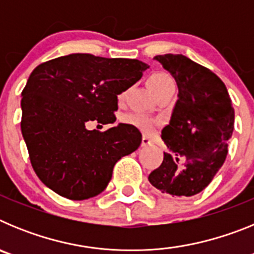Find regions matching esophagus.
<instances>
[{
    "mask_svg": "<svg viewBox=\"0 0 254 254\" xmlns=\"http://www.w3.org/2000/svg\"><path fill=\"white\" fill-rule=\"evenodd\" d=\"M152 145V140L149 138L147 136H143L142 137V142H141V146L142 147H146V146H151Z\"/></svg>",
    "mask_w": 254,
    "mask_h": 254,
    "instance_id": "esophagus-1",
    "label": "esophagus"
}]
</instances>
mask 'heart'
<instances>
[{
	"mask_svg": "<svg viewBox=\"0 0 254 254\" xmlns=\"http://www.w3.org/2000/svg\"><path fill=\"white\" fill-rule=\"evenodd\" d=\"M147 84H149V87L151 89L152 93H156L163 87L168 86V85H174L173 82L172 77L169 75L164 72H154L152 75L149 76L147 78ZM126 123H128V125L134 126V127H137L140 131L145 132V133H151L155 128V122L149 118V117L143 116V114L140 113H132V114H127V116L123 118Z\"/></svg>",
	"mask_w": 254,
	"mask_h": 254,
	"instance_id": "obj_1",
	"label": "heart"
}]
</instances>
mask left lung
I'll return each instance as SVG.
<instances>
[{"label":"left lung","instance_id":"obj_1","mask_svg":"<svg viewBox=\"0 0 254 254\" xmlns=\"http://www.w3.org/2000/svg\"><path fill=\"white\" fill-rule=\"evenodd\" d=\"M178 86L169 125L161 131L167 145L163 163L149 182L161 193L190 197L205 190L228 154L234 109L226 86L212 71L186 56L154 57Z\"/></svg>","mask_w":254,"mask_h":254}]
</instances>
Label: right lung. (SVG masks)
I'll use <instances>...</instances> for the list:
<instances>
[{
  "label": "right lung",
  "mask_w": 254,
  "mask_h": 254,
  "mask_svg": "<svg viewBox=\"0 0 254 254\" xmlns=\"http://www.w3.org/2000/svg\"><path fill=\"white\" fill-rule=\"evenodd\" d=\"M138 60L72 53L35 67L21 93V133L44 185L75 201L107 188L116 163L142 141L134 126L99 132L86 123L116 122L117 95L142 77Z\"/></svg>",
  "instance_id": "1"
}]
</instances>
